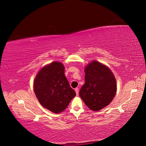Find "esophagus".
<instances>
[{
  "instance_id": "34e87169",
  "label": "esophagus",
  "mask_w": 146,
  "mask_h": 146,
  "mask_svg": "<svg viewBox=\"0 0 146 146\" xmlns=\"http://www.w3.org/2000/svg\"><path fill=\"white\" fill-rule=\"evenodd\" d=\"M75 91H76V94H77V96H78V92H79L78 88H76V89H75Z\"/></svg>"
}]
</instances>
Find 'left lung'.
Returning <instances> with one entry per match:
<instances>
[{
  "label": "left lung",
  "instance_id": "1",
  "mask_svg": "<svg viewBox=\"0 0 146 146\" xmlns=\"http://www.w3.org/2000/svg\"><path fill=\"white\" fill-rule=\"evenodd\" d=\"M85 72V84L79 95L88 108L99 111L109 105L115 96V77L108 68L96 61L86 66Z\"/></svg>",
  "mask_w": 146,
  "mask_h": 146
}]
</instances>
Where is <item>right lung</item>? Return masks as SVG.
Returning a JSON list of instances; mask_svg holds the SVG:
<instances>
[{"label":"right lung","mask_w":146,"mask_h":146,"mask_svg":"<svg viewBox=\"0 0 146 146\" xmlns=\"http://www.w3.org/2000/svg\"><path fill=\"white\" fill-rule=\"evenodd\" d=\"M33 86L39 103L55 113L63 111L76 96L64 76L63 64L56 61L40 70Z\"/></svg>","instance_id":"add662e5"}]
</instances>
